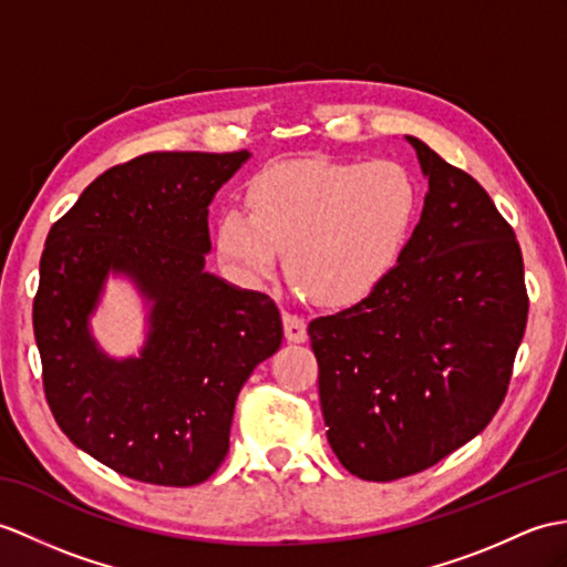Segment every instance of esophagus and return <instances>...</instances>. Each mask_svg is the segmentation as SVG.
Here are the masks:
<instances>
[{
    "mask_svg": "<svg viewBox=\"0 0 567 567\" xmlns=\"http://www.w3.org/2000/svg\"><path fill=\"white\" fill-rule=\"evenodd\" d=\"M282 326H285V338L289 343H305L307 340V321L297 313H282Z\"/></svg>",
    "mask_w": 567,
    "mask_h": 567,
    "instance_id": "esophagus-1",
    "label": "esophagus"
}]
</instances>
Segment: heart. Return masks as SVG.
<instances>
[{
  "instance_id": "obj_1",
  "label": "heart",
  "mask_w": 567,
  "mask_h": 567,
  "mask_svg": "<svg viewBox=\"0 0 567 567\" xmlns=\"http://www.w3.org/2000/svg\"><path fill=\"white\" fill-rule=\"evenodd\" d=\"M248 215L215 221V248L248 282H262L287 254L299 292L328 307L360 301L396 266L420 207L417 183L399 162L307 156L270 166L246 190Z\"/></svg>"
}]
</instances>
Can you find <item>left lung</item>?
<instances>
[{
  "mask_svg": "<svg viewBox=\"0 0 567 567\" xmlns=\"http://www.w3.org/2000/svg\"><path fill=\"white\" fill-rule=\"evenodd\" d=\"M423 215L360 305L309 323L326 437L352 476L396 481L485 430L524 338L519 244L491 195L417 137Z\"/></svg>",
  "mask_w": 567,
  "mask_h": 567,
  "instance_id": "left-lung-1",
  "label": "left lung"
}]
</instances>
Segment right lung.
<instances>
[{
  "label": "right lung",
  "instance_id": "add662e5",
  "mask_svg": "<svg viewBox=\"0 0 567 567\" xmlns=\"http://www.w3.org/2000/svg\"><path fill=\"white\" fill-rule=\"evenodd\" d=\"M251 154L152 152L113 166L48 234L33 333L60 430L96 462L152 485H197L229 452L236 396L282 343L275 301L205 270L215 193ZM121 274L148 305L140 355L90 333Z\"/></svg>",
  "mask_w": 567,
  "mask_h": 567
}]
</instances>
